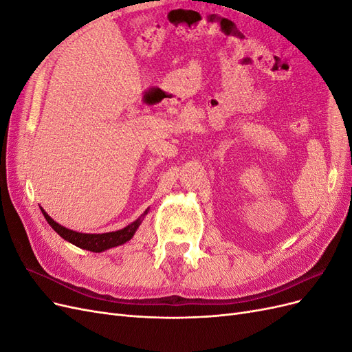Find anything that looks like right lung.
I'll list each match as a JSON object with an SVG mask.
<instances>
[{
    "mask_svg": "<svg viewBox=\"0 0 352 352\" xmlns=\"http://www.w3.org/2000/svg\"><path fill=\"white\" fill-rule=\"evenodd\" d=\"M41 211H42V214H44L45 220L50 223V226L54 229L63 239L73 243V245H76V247H79L82 250L92 251V252H102V251H107L110 248L119 247V245H123L127 241H131L135 235V232L138 230V228L141 226V223H142L144 217L148 214L150 208H146L144 211V214L140 219L132 221L131 225H127L126 228H123L120 230L107 232V233H82V232L72 230V229H67L65 226L58 225L57 221L52 220L47 214V211L42 207H41Z\"/></svg>",
    "mask_w": 352,
    "mask_h": 352,
    "instance_id": "obj_1",
    "label": "right lung"
}]
</instances>
